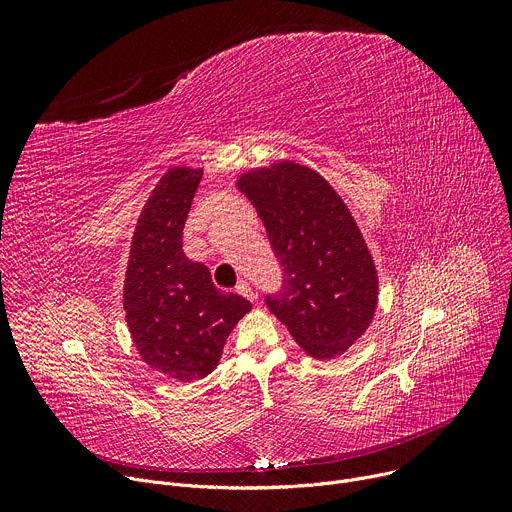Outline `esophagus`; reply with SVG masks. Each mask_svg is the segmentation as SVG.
<instances>
[{"mask_svg": "<svg viewBox=\"0 0 512 512\" xmlns=\"http://www.w3.org/2000/svg\"><path fill=\"white\" fill-rule=\"evenodd\" d=\"M236 292H238V294H242V297L249 299V301H257V294H255V290H253V288H251V284H249V282H245V280L238 282Z\"/></svg>", "mask_w": 512, "mask_h": 512, "instance_id": "esophagus-1", "label": "esophagus"}]
</instances>
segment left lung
<instances>
[{"instance_id": "obj_1", "label": "left lung", "mask_w": 512, "mask_h": 512, "mask_svg": "<svg viewBox=\"0 0 512 512\" xmlns=\"http://www.w3.org/2000/svg\"><path fill=\"white\" fill-rule=\"evenodd\" d=\"M282 265V288L265 305L307 355L334 359L369 328L378 272L346 203L315 170L278 161L240 174Z\"/></svg>"}]
</instances>
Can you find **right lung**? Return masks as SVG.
<instances>
[{"instance_id":"right-lung-1","label":"right lung","mask_w":512,"mask_h":512,"mask_svg":"<svg viewBox=\"0 0 512 512\" xmlns=\"http://www.w3.org/2000/svg\"><path fill=\"white\" fill-rule=\"evenodd\" d=\"M201 168L159 178L134 228L124 278L126 324L141 359L176 382H195L220 363L226 338L251 303L213 286L207 265L182 251Z\"/></svg>"}]
</instances>
